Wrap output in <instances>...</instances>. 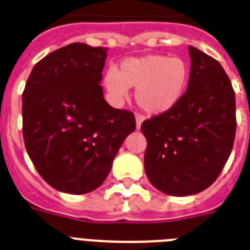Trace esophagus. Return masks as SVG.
I'll use <instances>...</instances> for the list:
<instances>
[{
	"instance_id": "34e87169",
	"label": "esophagus",
	"mask_w": 250,
	"mask_h": 250,
	"mask_svg": "<svg viewBox=\"0 0 250 250\" xmlns=\"http://www.w3.org/2000/svg\"><path fill=\"white\" fill-rule=\"evenodd\" d=\"M143 121H145V116H142V114H136V122H137L138 129L141 128V125H142Z\"/></svg>"
}]
</instances>
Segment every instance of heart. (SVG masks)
<instances>
[{
  "instance_id": "b5f03b06",
  "label": "heart",
  "mask_w": 250,
  "mask_h": 250,
  "mask_svg": "<svg viewBox=\"0 0 250 250\" xmlns=\"http://www.w3.org/2000/svg\"><path fill=\"white\" fill-rule=\"evenodd\" d=\"M188 77L190 68L180 56L147 55L125 59L118 71H107L104 85L116 101L125 98L128 88H137L138 105L149 114H162L181 101Z\"/></svg>"
}]
</instances>
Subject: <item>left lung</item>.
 <instances>
[{
  "label": "left lung",
  "mask_w": 250,
  "mask_h": 250,
  "mask_svg": "<svg viewBox=\"0 0 250 250\" xmlns=\"http://www.w3.org/2000/svg\"><path fill=\"white\" fill-rule=\"evenodd\" d=\"M188 89L176 107L146 119L145 171L167 195L186 196L218 179L233 149L235 93L220 62L194 46Z\"/></svg>",
  "instance_id": "8db88e82"
}]
</instances>
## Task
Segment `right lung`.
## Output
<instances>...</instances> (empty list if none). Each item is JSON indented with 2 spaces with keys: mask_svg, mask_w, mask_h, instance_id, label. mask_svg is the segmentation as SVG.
<instances>
[{
  "mask_svg": "<svg viewBox=\"0 0 250 250\" xmlns=\"http://www.w3.org/2000/svg\"><path fill=\"white\" fill-rule=\"evenodd\" d=\"M108 47L73 42L36 62L22 93L26 151L55 190L82 195L107 179L136 129L131 110L104 101L99 83Z\"/></svg>",
  "mask_w": 250,
  "mask_h": 250,
  "instance_id": "right-lung-1",
  "label": "right lung"
}]
</instances>
